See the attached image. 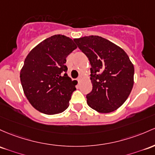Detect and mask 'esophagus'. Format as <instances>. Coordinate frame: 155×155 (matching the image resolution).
<instances>
[{
  "label": "esophagus",
  "mask_w": 155,
  "mask_h": 155,
  "mask_svg": "<svg viewBox=\"0 0 155 155\" xmlns=\"http://www.w3.org/2000/svg\"><path fill=\"white\" fill-rule=\"evenodd\" d=\"M81 77H79L77 79V81H78V82H79V83L81 82Z\"/></svg>",
  "instance_id": "esophagus-1"
}]
</instances>
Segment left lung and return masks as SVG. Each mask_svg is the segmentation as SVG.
Wrapping results in <instances>:
<instances>
[{
	"mask_svg": "<svg viewBox=\"0 0 155 155\" xmlns=\"http://www.w3.org/2000/svg\"><path fill=\"white\" fill-rule=\"evenodd\" d=\"M91 63L93 89L86 96L88 106L101 113L120 107L134 84V65L124 51L107 39L88 36L74 39Z\"/></svg>",
	"mask_w": 155,
	"mask_h": 155,
	"instance_id": "1",
	"label": "left lung"
}]
</instances>
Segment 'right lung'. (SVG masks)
I'll return each mask as SVG.
<instances>
[{
  "label": "right lung",
  "mask_w": 155,
  "mask_h": 155,
  "mask_svg": "<svg viewBox=\"0 0 155 155\" xmlns=\"http://www.w3.org/2000/svg\"><path fill=\"white\" fill-rule=\"evenodd\" d=\"M76 48L71 38L56 35L38 44L25 59L20 81L27 99L40 113L54 115L68 107L76 84L66 74V57Z\"/></svg>",
  "instance_id": "1"
}]
</instances>
